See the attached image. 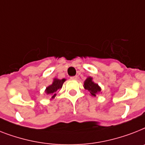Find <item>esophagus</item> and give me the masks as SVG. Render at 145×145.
<instances>
[{
  "label": "esophagus",
  "mask_w": 145,
  "mask_h": 145,
  "mask_svg": "<svg viewBox=\"0 0 145 145\" xmlns=\"http://www.w3.org/2000/svg\"><path fill=\"white\" fill-rule=\"evenodd\" d=\"M77 78H78V76H71V80H77Z\"/></svg>",
  "instance_id": "obj_1"
}]
</instances>
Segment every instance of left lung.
Returning a JSON list of instances; mask_svg holds the SVG:
<instances>
[{"instance_id":"obj_1","label":"left lung","mask_w":145,"mask_h":145,"mask_svg":"<svg viewBox=\"0 0 145 145\" xmlns=\"http://www.w3.org/2000/svg\"><path fill=\"white\" fill-rule=\"evenodd\" d=\"M84 89L88 90L90 93V95L92 97H96L97 94H99L101 91V88L99 85L95 83L93 81V78L91 76H88L86 80L84 81Z\"/></svg>"}]
</instances>
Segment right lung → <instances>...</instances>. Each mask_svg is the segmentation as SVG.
<instances>
[{
  "label": "right lung",
  "mask_w": 145,
  "mask_h": 145,
  "mask_svg": "<svg viewBox=\"0 0 145 145\" xmlns=\"http://www.w3.org/2000/svg\"><path fill=\"white\" fill-rule=\"evenodd\" d=\"M66 80L65 79L63 78L62 80L59 79L54 78L53 80L52 84H50V86H48V87H46V89L44 90L46 95H50L51 97V99H54V97L56 96V91L59 89H60L62 87V85L64 83L65 81Z\"/></svg>",
  "instance_id": "right-lung-1"
}]
</instances>
